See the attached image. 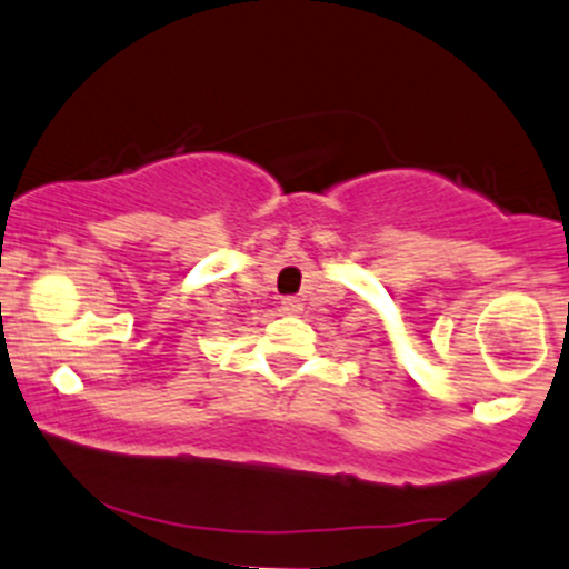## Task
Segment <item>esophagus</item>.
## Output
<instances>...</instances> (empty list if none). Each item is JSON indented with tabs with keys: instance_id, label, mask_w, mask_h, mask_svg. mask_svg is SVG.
I'll return each instance as SVG.
<instances>
[{
	"instance_id": "obj_1",
	"label": "esophagus",
	"mask_w": 569,
	"mask_h": 569,
	"mask_svg": "<svg viewBox=\"0 0 569 569\" xmlns=\"http://www.w3.org/2000/svg\"><path fill=\"white\" fill-rule=\"evenodd\" d=\"M280 310H283V313H289V316H295V313H300V310H302V302L297 300V297H286V300L280 302Z\"/></svg>"
}]
</instances>
